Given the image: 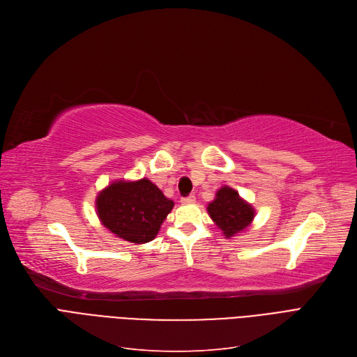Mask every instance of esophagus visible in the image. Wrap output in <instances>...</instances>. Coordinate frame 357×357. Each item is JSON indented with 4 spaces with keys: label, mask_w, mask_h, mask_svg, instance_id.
I'll list each match as a JSON object with an SVG mask.
<instances>
[{
    "label": "esophagus",
    "mask_w": 357,
    "mask_h": 357,
    "mask_svg": "<svg viewBox=\"0 0 357 357\" xmlns=\"http://www.w3.org/2000/svg\"><path fill=\"white\" fill-rule=\"evenodd\" d=\"M183 205H192V203H195L196 202V197L193 196V195H190V196H185V197H181V200H180Z\"/></svg>",
    "instance_id": "34e87169"
}]
</instances>
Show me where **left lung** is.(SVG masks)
<instances>
[{
  "mask_svg": "<svg viewBox=\"0 0 357 357\" xmlns=\"http://www.w3.org/2000/svg\"><path fill=\"white\" fill-rule=\"evenodd\" d=\"M209 216L227 238L243 232L254 219V208L240 197L238 192L224 185L208 205Z\"/></svg>",
  "mask_w": 357,
  "mask_h": 357,
  "instance_id": "left-lung-1",
  "label": "left lung"
}]
</instances>
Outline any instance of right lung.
Instances as JSON below:
<instances>
[{
  "instance_id": "add662e5",
  "label": "right lung",
  "mask_w": 357,
  "mask_h": 357,
  "mask_svg": "<svg viewBox=\"0 0 357 357\" xmlns=\"http://www.w3.org/2000/svg\"><path fill=\"white\" fill-rule=\"evenodd\" d=\"M173 206L174 202L148 178L113 181L96 199L101 224L119 238L133 244L154 240Z\"/></svg>"
}]
</instances>
